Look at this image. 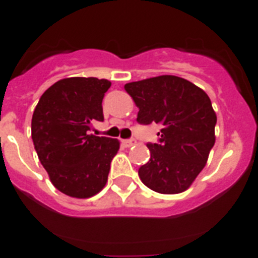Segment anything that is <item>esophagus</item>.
I'll use <instances>...</instances> for the list:
<instances>
[{"label": "esophagus", "instance_id": "1", "mask_svg": "<svg viewBox=\"0 0 258 258\" xmlns=\"http://www.w3.org/2000/svg\"><path fill=\"white\" fill-rule=\"evenodd\" d=\"M122 144H123V147L130 148V147H132V145L136 144V140L135 139H127V140H122Z\"/></svg>", "mask_w": 258, "mask_h": 258}]
</instances>
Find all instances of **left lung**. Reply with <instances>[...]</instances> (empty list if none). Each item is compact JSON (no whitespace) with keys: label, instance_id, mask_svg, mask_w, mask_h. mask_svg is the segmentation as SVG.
Instances as JSON below:
<instances>
[{"label":"left lung","instance_id":"1","mask_svg":"<svg viewBox=\"0 0 258 258\" xmlns=\"http://www.w3.org/2000/svg\"><path fill=\"white\" fill-rule=\"evenodd\" d=\"M140 124H161L158 143H148L151 160L139 169L142 182L158 194L185 191L204 169L216 143L217 115L209 96L194 83L161 75L127 83Z\"/></svg>","mask_w":258,"mask_h":258}]
</instances>
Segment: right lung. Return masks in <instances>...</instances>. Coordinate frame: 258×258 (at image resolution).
Returning <instances> with one entry per match:
<instances>
[{
    "label": "right lung",
    "mask_w": 258,
    "mask_h": 258,
    "mask_svg": "<svg viewBox=\"0 0 258 258\" xmlns=\"http://www.w3.org/2000/svg\"><path fill=\"white\" fill-rule=\"evenodd\" d=\"M111 83L97 78H66L49 87L36 105L31 131L36 153L58 191L88 199L107 182L119 149L116 139L89 135L102 122V98Z\"/></svg>",
    "instance_id": "1"
}]
</instances>
